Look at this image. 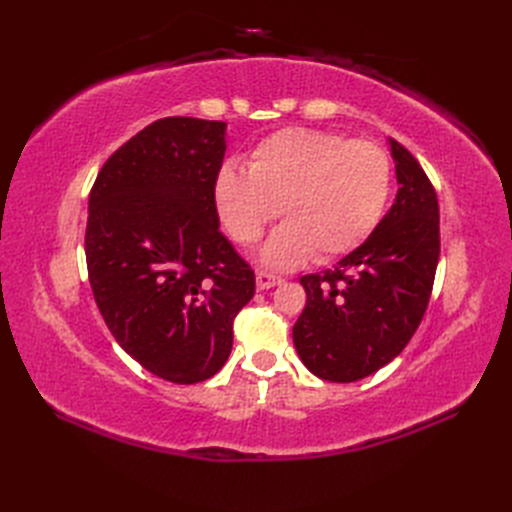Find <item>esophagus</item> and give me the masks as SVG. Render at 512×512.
<instances>
[{"label": "esophagus", "instance_id": "esophagus-1", "mask_svg": "<svg viewBox=\"0 0 512 512\" xmlns=\"http://www.w3.org/2000/svg\"><path fill=\"white\" fill-rule=\"evenodd\" d=\"M282 282H284L282 277H277V275H273V273H267V271L256 273V288H258V290H269V288H273V286H280Z\"/></svg>", "mask_w": 512, "mask_h": 512}]
</instances>
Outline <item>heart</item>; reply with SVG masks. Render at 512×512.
Returning <instances> with one entry per match:
<instances>
[{
  "mask_svg": "<svg viewBox=\"0 0 512 512\" xmlns=\"http://www.w3.org/2000/svg\"><path fill=\"white\" fill-rule=\"evenodd\" d=\"M247 170L224 164L213 198L228 235L256 243L282 213L286 220L260 247L271 269H294L307 258L327 262L361 245L382 218L391 194V162L371 141L344 134L284 128L250 151Z\"/></svg>",
  "mask_w": 512,
  "mask_h": 512,
  "instance_id": "1",
  "label": "heart"
}]
</instances>
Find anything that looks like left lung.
I'll list each match as a JSON object with an SVG mask.
<instances>
[{
    "label": "left lung",
    "instance_id": "obj_1",
    "mask_svg": "<svg viewBox=\"0 0 512 512\" xmlns=\"http://www.w3.org/2000/svg\"><path fill=\"white\" fill-rule=\"evenodd\" d=\"M399 190L374 232L333 269L303 275L307 303L292 327L303 365L356 382L391 363L418 329L440 256V211L425 170L389 138Z\"/></svg>",
    "mask_w": 512,
    "mask_h": 512
}]
</instances>
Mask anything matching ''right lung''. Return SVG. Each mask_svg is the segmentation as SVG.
Here are the masks:
<instances>
[{"label":"right lung","mask_w":512,"mask_h":512,"mask_svg":"<svg viewBox=\"0 0 512 512\" xmlns=\"http://www.w3.org/2000/svg\"><path fill=\"white\" fill-rule=\"evenodd\" d=\"M226 123L164 117L106 160L89 194V284L117 344L153 376L194 384L224 367L254 271L220 232L213 183Z\"/></svg>","instance_id":"add662e5"}]
</instances>
